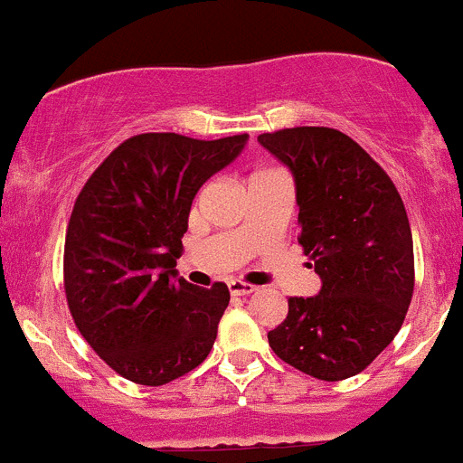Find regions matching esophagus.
Listing matches in <instances>:
<instances>
[{
    "mask_svg": "<svg viewBox=\"0 0 463 463\" xmlns=\"http://www.w3.org/2000/svg\"><path fill=\"white\" fill-rule=\"evenodd\" d=\"M227 286H230L232 297H247V295H251V292H256V288H254V286H250V283L236 281V279H233V281L227 283Z\"/></svg>",
    "mask_w": 463,
    "mask_h": 463,
    "instance_id": "obj_1",
    "label": "esophagus"
}]
</instances>
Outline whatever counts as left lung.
Segmentation results:
<instances>
[{
    "mask_svg": "<svg viewBox=\"0 0 463 463\" xmlns=\"http://www.w3.org/2000/svg\"><path fill=\"white\" fill-rule=\"evenodd\" d=\"M259 144L290 171L297 242L322 288L290 297L268 333L283 363L319 381L363 372L401 331L414 290L410 221L389 175L345 132L288 128Z\"/></svg>",
    "mask_w": 463,
    "mask_h": 463,
    "instance_id": "1",
    "label": "left lung"
}]
</instances>
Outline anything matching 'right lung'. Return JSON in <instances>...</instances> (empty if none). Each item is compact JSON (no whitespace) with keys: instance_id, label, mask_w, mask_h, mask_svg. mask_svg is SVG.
I'll return each mask as SVG.
<instances>
[{"instance_id":"add662e5","label":"right lung","mask_w":463,"mask_h":463,"mask_svg":"<svg viewBox=\"0 0 463 463\" xmlns=\"http://www.w3.org/2000/svg\"><path fill=\"white\" fill-rule=\"evenodd\" d=\"M247 139L130 137L78 195L65 241L67 304L87 345L137 385L184 376L216 342L230 290L184 281L175 260L195 194Z\"/></svg>"}]
</instances>
